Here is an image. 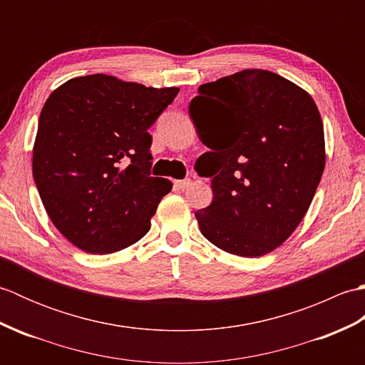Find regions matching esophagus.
Instances as JSON below:
<instances>
[{
	"mask_svg": "<svg viewBox=\"0 0 365 365\" xmlns=\"http://www.w3.org/2000/svg\"><path fill=\"white\" fill-rule=\"evenodd\" d=\"M190 185H191L190 178H183V180H175V182H174V187H175L177 190H180V191L187 190V188L190 187Z\"/></svg>",
	"mask_w": 365,
	"mask_h": 365,
	"instance_id": "1",
	"label": "esophagus"
}]
</instances>
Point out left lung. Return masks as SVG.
Here are the masks:
<instances>
[{
	"mask_svg": "<svg viewBox=\"0 0 365 365\" xmlns=\"http://www.w3.org/2000/svg\"><path fill=\"white\" fill-rule=\"evenodd\" d=\"M190 115L210 149L199 158L213 177V202L196 212L202 235L240 257L276 250L304 218L324 169L312 97L252 68L199 86Z\"/></svg>",
	"mask_w": 365,
	"mask_h": 365,
	"instance_id": "1",
	"label": "left lung"
}]
</instances>
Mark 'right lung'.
<instances>
[{
  "instance_id": "1",
  "label": "right lung",
  "mask_w": 365,
  "mask_h": 365,
  "mask_svg": "<svg viewBox=\"0 0 365 365\" xmlns=\"http://www.w3.org/2000/svg\"><path fill=\"white\" fill-rule=\"evenodd\" d=\"M178 91L97 73L68 80L46 98L33 175L50 220L76 247L111 254L149 232L173 183L150 177L147 130Z\"/></svg>"
}]
</instances>
